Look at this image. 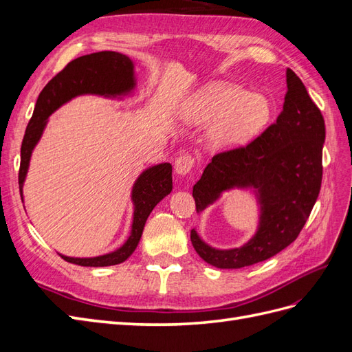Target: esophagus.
Listing matches in <instances>:
<instances>
[{"mask_svg": "<svg viewBox=\"0 0 352 352\" xmlns=\"http://www.w3.org/2000/svg\"><path fill=\"white\" fill-rule=\"evenodd\" d=\"M195 164V160L190 154H184L176 158L175 162V170L177 175H188L192 170Z\"/></svg>", "mask_w": 352, "mask_h": 352, "instance_id": "34e87169", "label": "esophagus"}]
</instances>
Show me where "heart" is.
<instances>
[{
	"label": "heart",
	"instance_id": "b5f03b06",
	"mask_svg": "<svg viewBox=\"0 0 352 352\" xmlns=\"http://www.w3.org/2000/svg\"><path fill=\"white\" fill-rule=\"evenodd\" d=\"M270 116L269 100L258 94H248L236 87L211 85L189 104L185 119L189 123L217 120L211 131V142L228 148L247 141L261 129Z\"/></svg>",
	"mask_w": 352,
	"mask_h": 352
}]
</instances>
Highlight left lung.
I'll return each instance as SVG.
<instances>
[{
    "mask_svg": "<svg viewBox=\"0 0 352 352\" xmlns=\"http://www.w3.org/2000/svg\"><path fill=\"white\" fill-rule=\"evenodd\" d=\"M286 85L283 110L276 122L247 145L217 153L194 185L197 211L233 186H254L260 194V228L243 247L219 251L190 230L197 254L214 267L241 269L285 250L300 235L320 192L324 119L291 69L286 70Z\"/></svg>",
    "mask_w": 352,
    "mask_h": 352,
    "instance_id": "8db88e82",
    "label": "left lung"
}]
</instances>
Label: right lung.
Returning <instances> with one entry per match:
<instances>
[{
  "instance_id": "add662e5",
  "label": "right lung",
  "mask_w": 352,
  "mask_h": 352,
  "mask_svg": "<svg viewBox=\"0 0 352 352\" xmlns=\"http://www.w3.org/2000/svg\"><path fill=\"white\" fill-rule=\"evenodd\" d=\"M133 65L129 57L114 51H100L94 54L82 56L70 61L69 65L52 78L36 100L34 114H32L23 136L20 150L19 188L23 198L22 188L28 173L32 150L44 131L50 114L57 110L61 104L67 102L76 95H122L133 88ZM172 190V164L163 163L154 166L138 177L133 186L132 199L135 204L133 225L129 239L117 251L100 255L94 258H72L61 255L69 263L85 265V267H104V265L120 264L138 247L141 239L145 221L153 208Z\"/></svg>"
}]
</instances>
